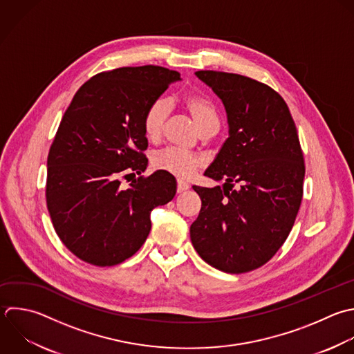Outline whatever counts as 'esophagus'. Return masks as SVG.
<instances>
[{
  "instance_id": "obj_1",
  "label": "esophagus",
  "mask_w": 354,
  "mask_h": 354,
  "mask_svg": "<svg viewBox=\"0 0 354 354\" xmlns=\"http://www.w3.org/2000/svg\"><path fill=\"white\" fill-rule=\"evenodd\" d=\"M188 188H189V185H188L185 181H183V180H178V181H177V192H178V194L187 191Z\"/></svg>"
}]
</instances>
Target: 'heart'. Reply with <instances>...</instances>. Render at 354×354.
<instances>
[{"instance_id": "heart-1", "label": "heart", "mask_w": 354, "mask_h": 354, "mask_svg": "<svg viewBox=\"0 0 354 354\" xmlns=\"http://www.w3.org/2000/svg\"><path fill=\"white\" fill-rule=\"evenodd\" d=\"M184 106L192 116L195 124L202 130L209 124H218L217 111L210 100L203 95H188L184 100ZM170 113V104L159 98L147 111L144 116V133L148 140H156L162 134L165 122ZM152 165L163 171H167L180 178L194 176L203 165L205 159L196 153L187 152L180 148L169 147L153 153Z\"/></svg>"}]
</instances>
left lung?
I'll return each instance as SVG.
<instances>
[{
  "label": "left lung",
  "mask_w": 354,
  "mask_h": 354,
  "mask_svg": "<svg viewBox=\"0 0 354 354\" xmlns=\"http://www.w3.org/2000/svg\"><path fill=\"white\" fill-rule=\"evenodd\" d=\"M195 76L221 100L228 138L205 171L223 187H192L202 207L191 242L212 267L248 272L277 253L300 207L304 162L296 126L282 97L260 82L213 71Z\"/></svg>",
  "instance_id": "8db88e82"
}]
</instances>
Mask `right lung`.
Instances as JSON below:
<instances>
[{
    "label": "right lung",
    "instance_id": "add662e5",
    "mask_svg": "<svg viewBox=\"0 0 354 354\" xmlns=\"http://www.w3.org/2000/svg\"><path fill=\"white\" fill-rule=\"evenodd\" d=\"M180 73L145 65L104 72L84 83L66 109L47 160V207L65 246L106 267L131 257L151 231V212L170 202L176 178L148 166L144 116ZM130 181V180H129Z\"/></svg>",
    "mask_w": 354,
    "mask_h": 354
}]
</instances>
